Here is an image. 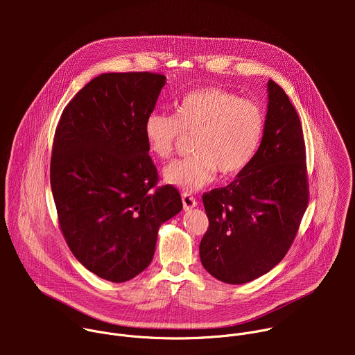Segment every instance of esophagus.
Listing matches in <instances>:
<instances>
[{"instance_id":"1","label":"esophagus","mask_w":355,"mask_h":355,"mask_svg":"<svg viewBox=\"0 0 355 355\" xmlns=\"http://www.w3.org/2000/svg\"><path fill=\"white\" fill-rule=\"evenodd\" d=\"M181 199H182V205H184V209H185V211H189V209H192V208L196 207L195 198H193L192 195H189L188 192H184V193L181 195Z\"/></svg>"}]
</instances>
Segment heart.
Masks as SVG:
<instances>
[{"label":"heart","mask_w":355,"mask_h":355,"mask_svg":"<svg viewBox=\"0 0 355 355\" xmlns=\"http://www.w3.org/2000/svg\"><path fill=\"white\" fill-rule=\"evenodd\" d=\"M266 126L260 104L223 88L205 87L188 92L175 107V116L151 112L144 136L151 153L168 160L184 133L193 135V155L170 164L164 180L184 191H196L211 184L218 171L223 177L244 171L257 155Z\"/></svg>","instance_id":"heart-1"}]
</instances>
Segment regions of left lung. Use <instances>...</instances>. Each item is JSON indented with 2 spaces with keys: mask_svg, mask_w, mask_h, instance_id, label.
Instances as JSON below:
<instances>
[{
  "mask_svg": "<svg viewBox=\"0 0 355 355\" xmlns=\"http://www.w3.org/2000/svg\"><path fill=\"white\" fill-rule=\"evenodd\" d=\"M267 85V126L254 160L227 187L202 196L209 227L199 244L200 263L226 284L271 271L292 245L309 202L299 116L277 83Z\"/></svg>",
  "mask_w": 355,
  "mask_h": 355,
  "instance_id": "left-lung-1",
  "label": "left lung"
}]
</instances>
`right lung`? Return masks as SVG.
<instances>
[{"label": "right lung", "mask_w": 355, "mask_h": 355, "mask_svg": "<svg viewBox=\"0 0 355 355\" xmlns=\"http://www.w3.org/2000/svg\"><path fill=\"white\" fill-rule=\"evenodd\" d=\"M166 77L105 73L81 88L56 128L50 185L60 230L91 272L125 282L153 260L162 223L182 209L173 185L156 187L146 118Z\"/></svg>", "instance_id": "add662e5"}]
</instances>
